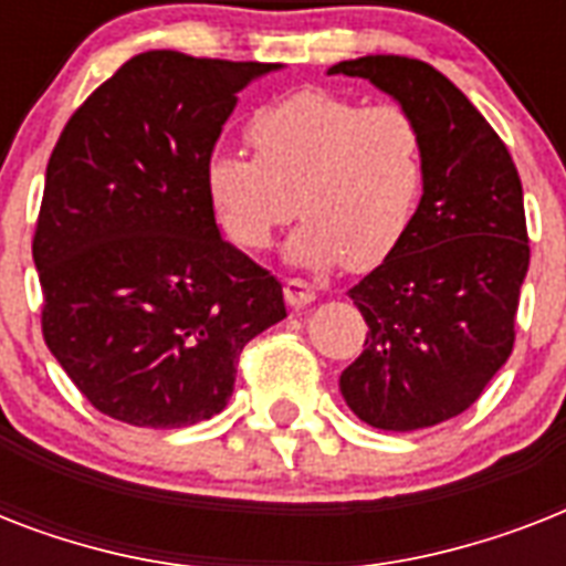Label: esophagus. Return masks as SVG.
Returning <instances> with one entry per match:
<instances>
[{"mask_svg":"<svg viewBox=\"0 0 566 566\" xmlns=\"http://www.w3.org/2000/svg\"><path fill=\"white\" fill-rule=\"evenodd\" d=\"M284 300L293 308H302V305H311V302L317 300V291L308 282H302V279H287L284 282Z\"/></svg>","mask_w":566,"mask_h":566,"instance_id":"1","label":"esophagus"}]
</instances>
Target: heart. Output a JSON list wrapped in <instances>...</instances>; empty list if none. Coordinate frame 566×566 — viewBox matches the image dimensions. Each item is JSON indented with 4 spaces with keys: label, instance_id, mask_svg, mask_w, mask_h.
I'll return each mask as SVG.
<instances>
[{
    "label": "heart",
    "instance_id": "obj_1",
    "mask_svg": "<svg viewBox=\"0 0 566 566\" xmlns=\"http://www.w3.org/2000/svg\"><path fill=\"white\" fill-rule=\"evenodd\" d=\"M243 137L255 161L213 153L205 164V196L234 247L261 252L300 211L305 222L287 243L291 264L370 270L411 229L426 140L399 105L302 87L261 105Z\"/></svg>",
    "mask_w": 566,
    "mask_h": 566
}]
</instances>
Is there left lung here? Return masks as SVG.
<instances>
[{"mask_svg":"<svg viewBox=\"0 0 566 566\" xmlns=\"http://www.w3.org/2000/svg\"><path fill=\"white\" fill-rule=\"evenodd\" d=\"M337 73L394 96L426 140L411 229L349 291L370 332L340 394L373 429H429L467 411L514 349L528 270L523 185L491 123L431 64L367 55Z\"/></svg>","mask_w":566,"mask_h":566,"instance_id":"8db88e82","label":"left lung"}]
</instances>
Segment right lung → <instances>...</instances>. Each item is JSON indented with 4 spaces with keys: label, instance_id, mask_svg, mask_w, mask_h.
<instances>
[{
    "label": "right lung",
    "instance_id": "right-lung-1",
    "mask_svg": "<svg viewBox=\"0 0 566 566\" xmlns=\"http://www.w3.org/2000/svg\"><path fill=\"white\" fill-rule=\"evenodd\" d=\"M282 64L153 49L84 99L46 167L31 255L43 340L96 411L140 429L211 420L282 284L222 240L205 164L238 93Z\"/></svg>",
    "mask_w": 566,
    "mask_h": 566
}]
</instances>
